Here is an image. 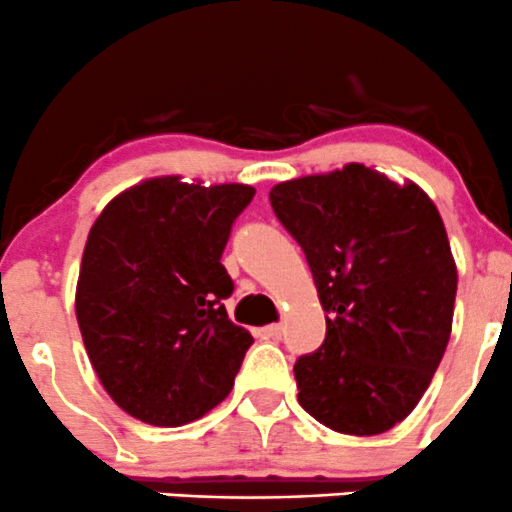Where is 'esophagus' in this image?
Listing matches in <instances>:
<instances>
[{"label": "esophagus", "instance_id": "1", "mask_svg": "<svg viewBox=\"0 0 512 512\" xmlns=\"http://www.w3.org/2000/svg\"><path fill=\"white\" fill-rule=\"evenodd\" d=\"M282 333H284V328L279 323H274V325H265V328L260 330V335L265 340H279L282 338Z\"/></svg>", "mask_w": 512, "mask_h": 512}]
</instances>
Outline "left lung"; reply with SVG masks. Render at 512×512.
Returning a JSON list of instances; mask_svg holds the SVG:
<instances>
[{"label":"left lung","mask_w":512,"mask_h":512,"mask_svg":"<svg viewBox=\"0 0 512 512\" xmlns=\"http://www.w3.org/2000/svg\"><path fill=\"white\" fill-rule=\"evenodd\" d=\"M272 209L316 279L325 340L294 364L299 403L345 435H379L418 406L452 333L457 267L418 184L350 162L282 182Z\"/></svg>","instance_id":"1"}]
</instances>
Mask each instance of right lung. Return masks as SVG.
Returning <instances> with one entry per match:
<instances>
[{
  "label": "right lung",
  "instance_id": "right-lung-1",
  "mask_svg": "<svg viewBox=\"0 0 512 512\" xmlns=\"http://www.w3.org/2000/svg\"><path fill=\"white\" fill-rule=\"evenodd\" d=\"M247 184L155 177L111 199L84 245L75 311L89 362L133 418L179 428L233 389L252 335L228 318L221 265Z\"/></svg>",
  "mask_w": 512,
  "mask_h": 512
}]
</instances>
